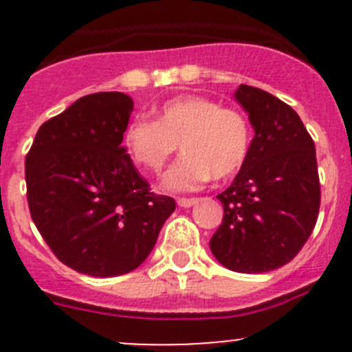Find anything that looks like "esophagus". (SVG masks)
Instances as JSON below:
<instances>
[{
	"mask_svg": "<svg viewBox=\"0 0 352 352\" xmlns=\"http://www.w3.org/2000/svg\"><path fill=\"white\" fill-rule=\"evenodd\" d=\"M197 201V197H179L177 199V204H179L180 208H190V206L196 204Z\"/></svg>",
	"mask_w": 352,
	"mask_h": 352,
	"instance_id": "34e87169",
	"label": "esophagus"
}]
</instances>
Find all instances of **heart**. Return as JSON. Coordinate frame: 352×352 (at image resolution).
<instances>
[{
    "instance_id": "b5f03b06",
    "label": "heart",
    "mask_w": 352,
    "mask_h": 352,
    "mask_svg": "<svg viewBox=\"0 0 352 352\" xmlns=\"http://www.w3.org/2000/svg\"><path fill=\"white\" fill-rule=\"evenodd\" d=\"M250 143V124L242 112L201 95L170 98L155 110V122L134 117L122 133L124 150L146 172H162L177 146L184 151L163 179L170 190H194L211 177L235 175Z\"/></svg>"
}]
</instances>
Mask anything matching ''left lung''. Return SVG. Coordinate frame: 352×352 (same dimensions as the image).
<instances>
[{
	"instance_id": "8db88e82",
	"label": "left lung",
	"mask_w": 352,
	"mask_h": 352,
	"mask_svg": "<svg viewBox=\"0 0 352 352\" xmlns=\"http://www.w3.org/2000/svg\"><path fill=\"white\" fill-rule=\"evenodd\" d=\"M235 98L255 136L239 175L218 194L225 212L209 247L225 267L258 274L293 261L310 239L320 179L314 140L289 105L248 85Z\"/></svg>"
}]
</instances>
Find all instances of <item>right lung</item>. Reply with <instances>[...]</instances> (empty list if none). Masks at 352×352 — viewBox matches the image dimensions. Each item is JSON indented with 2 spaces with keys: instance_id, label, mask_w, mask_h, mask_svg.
Here are the masks:
<instances>
[{
  "instance_id": "right-lung-1",
  "label": "right lung",
  "mask_w": 352,
  "mask_h": 352,
  "mask_svg": "<svg viewBox=\"0 0 352 352\" xmlns=\"http://www.w3.org/2000/svg\"><path fill=\"white\" fill-rule=\"evenodd\" d=\"M131 112L133 98L120 91L78 98L38 127L25 158L32 219L52 254L81 274L140 267L175 211L120 146Z\"/></svg>"
}]
</instances>
